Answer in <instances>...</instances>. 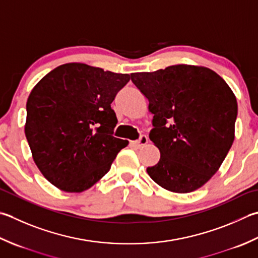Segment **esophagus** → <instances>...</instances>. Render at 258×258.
I'll use <instances>...</instances> for the list:
<instances>
[{
  "mask_svg": "<svg viewBox=\"0 0 258 258\" xmlns=\"http://www.w3.org/2000/svg\"><path fill=\"white\" fill-rule=\"evenodd\" d=\"M148 142H149L148 138H146L145 135H142V136H141V138H140L139 141H135V142H132V144L135 146L136 149H140V148H143L144 145L148 144Z\"/></svg>",
  "mask_w": 258,
  "mask_h": 258,
  "instance_id": "obj_1",
  "label": "esophagus"
}]
</instances>
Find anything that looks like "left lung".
Returning a JSON list of instances; mask_svg holds the SVG:
<instances>
[{
  "instance_id": "8db88e82",
  "label": "left lung",
  "mask_w": 258,
  "mask_h": 258,
  "mask_svg": "<svg viewBox=\"0 0 258 258\" xmlns=\"http://www.w3.org/2000/svg\"><path fill=\"white\" fill-rule=\"evenodd\" d=\"M153 114L150 140L160 161L148 171L154 182L188 194L211 179L235 140L236 96L225 80L204 66L174 64L131 74Z\"/></svg>"
}]
</instances>
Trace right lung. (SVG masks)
<instances>
[{"label":"right lung","instance_id":"1","mask_svg":"<svg viewBox=\"0 0 258 258\" xmlns=\"http://www.w3.org/2000/svg\"><path fill=\"white\" fill-rule=\"evenodd\" d=\"M131 75L70 62L34 86L24 133L40 172L64 192H83L108 172L128 141L112 135L110 104Z\"/></svg>","mask_w":258,"mask_h":258}]
</instances>
